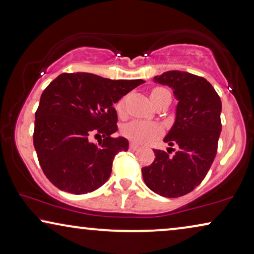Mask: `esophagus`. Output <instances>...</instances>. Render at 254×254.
Segmentation results:
<instances>
[{"mask_svg": "<svg viewBox=\"0 0 254 254\" xmlns=\"http://www.w3.org/2000/svg\"><path fill=\"white\" fill-rule=\"evenodd\" d=\"M130 149H131V151H138V149H139V146L137 145V144H133V142H131V144H130Z\"/></svg>", "mask_w": 254, "mask_h": 254, "instance_id": "obj_1", "label": "esophagus"}]
</instances>
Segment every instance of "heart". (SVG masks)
<instances>
[{
  "mask_svg": "<svg viewBox=\"0 0 254 254\" xmlns=\"http://www.w3.org/2000/svg\"><path fill=\"white\" fill-rule=\"evenodd\" d=\"M166 92L169 91L163 87H155L151 92V98L153 100ZM124 107H126L124 100H121V101L117 102L116 110L119 115L122 116L124 114ZM122 133L128 140L137 142V144H147V142L162 133V127L156 123L145 122V121H132V122L123 127Z\"/></svg>",
  "mask_w": 254,
  "mask_h": 254,
  "instance_id": "1",
  "label": "heart"
}]
</instances>
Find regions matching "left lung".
I'll list each match as a JSON object with an SVG mask.
<instances>
[{"label":"left lung","mask_w":254,"mask_h":254,"mask_svg":"<svg viewBox=\"0 0 254 254\" xmlns=\"http://www.w3.org/2000/svg\"><path fill=\"white\" fill-rule=\"evenodd\" d=\"M154 80L173 88L178 100L176 121L164 138L169 146H178V151L170 155L174 148L154 149V161L142 168V178L155 193L177 198L201 183L215 159L222 105L219 94L202 77L174 70Z\"/></svg>","instance_id":"8db88e82"}]
</instances>
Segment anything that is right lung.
<instances>
[{"mask_svg":"<svg viewBox=\"0 0 254 254\" xmlns=\"http://www.w3.org/2000/svg\"><path fill=\"white\" fill-rule=\"evenodd\" d=\"M142 83L77 72L60 74L46 87L35 112L33 144L52 184L85 194L106 183L115 155L128 148L126 138L113 137L117 131L113 105ZM98 136L103 139L93 143Z\"/></svg>","mask_w":254,"mask_h":254,"instance_id":"1","label":"right lung"}]
</instances>
